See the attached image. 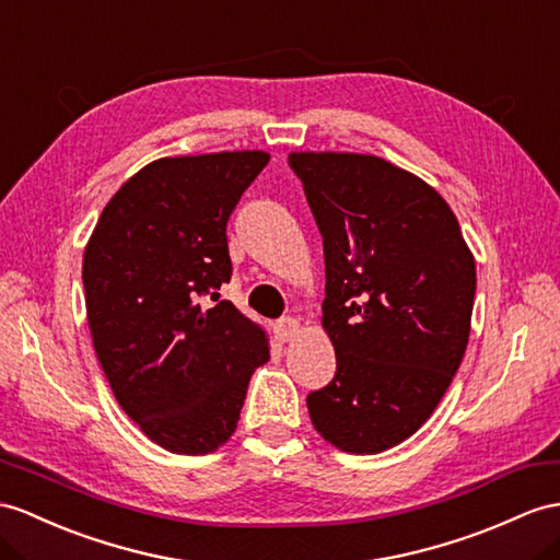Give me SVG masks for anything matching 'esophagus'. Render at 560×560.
<instances>
[{
  "mask_svg": "<svg viewBox=\"0 0 560 560\" xmlns=\"http://www.w3.org/2000/svg\"><path fill=\"white\" fill-rule=\"evenodd\" d=\"M296 332H299V320L292 316H284L276 323V335L280 342H290L292 337H296Z\"/></svg>",
  "mask_w": 560,
  "mask_h": 560,
  "instance_id": "34e87169",
  "label": "esophagus"
}]
</instances>
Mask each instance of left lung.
Instances as JSON below:
<instances>
[{
  "label": "left lung",
  "instance_id": "1",
  "mask_svg": "<svg viewBox=\"0 0 560 560\" xmlns=\"http://www.w3.org/2000/svg\"><path fill=\"white\" fill-rule=\"evenodd\" d=\"M323 237L337 373L306 397L323 438L380 454L425 422L463 361L475 261L448 203L389 161L290 154Z\"/></svg>",
  "mask_w": 560,
  "mask_h": 560
}]
</instances>
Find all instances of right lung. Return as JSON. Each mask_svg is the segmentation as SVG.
<instances>
[{
  "instance_id": "1",
  "label": "right lung",
  "mask_w": 560,
  "mask_h": 560,
  "mask_svg": "<svg viewBox=\"0 0 560 560\" xmlns=\"http://www.w3.org/2000/svg\"><path fill=\"white\" fill-rule=\"evenodd\" d=\"M268 159L152 161L106 203L85 247L94 351L122 411L166 452L199 456L228 442L268 361L261 327L218 299L233 276L228 221Z\"/></svg>"
}]
</instances>
